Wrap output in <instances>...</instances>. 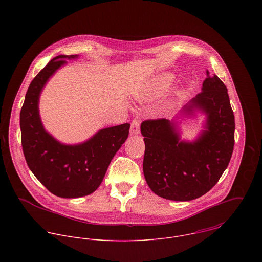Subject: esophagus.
I'll list each match as a JSON object with an SVG mask.
<instances>
[{
  "mask_svg": "<svg viewBox=\"0 0 262 262\" xmlns=\"http://www.w3.org/2000/svg\"><path fill=\"white\" fill-rule=\"evenodd\" d=\"M140 123L138 120H133L131 123V128H130V134L131 135H137L140 132Z\"/></svg>",
  "mask_w": 262,
  "mask_h": 262,
  "instance_id": "1",
  "label": "esophagus"
}]
</instances>
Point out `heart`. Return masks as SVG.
I'll list each match as a JSON object with an SVG mask.
<instances>
[{
    "mask_svg": "<svg viewBox=\"0 0 262 262\" xmlns=\"http://www.w3.org/2000/svg\"><path fill=\"white\" fill-rule=\"evenodd\" d=\"M173 80L174 75L171 73L159 74L154 76L145 86L139 89L135 94V98L140 102L156 99L169 90Z\"/></svg>",
    "mask_w": 262,
    "mask_h": 262,
    "instance_id": "obj_1",
    "label": "heart"
}]
</instances>
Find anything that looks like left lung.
I'll return each mask as SVG.
<instances>
[{
  "label": "left lung",
  "mask_w": 262,
  "mask_h": 262,
  "mask_svg": "<svg viewBox=\"0 0 262 262\" xmlns=\"http://www.w3.org/2000/svg\"><path fill=\"white\" fill-rule=\"evenodd\" d=\"M206 116L204 130L193 142L182 141L177 120ZM145 153L143 172L150 189L171 201H191L208 192L227 168L234 148L235 119L224 82L207 77L202 92L171 120H146L141 123Z\"/></svg>",
  "instance_id": "obj_1"
}]
</instances>
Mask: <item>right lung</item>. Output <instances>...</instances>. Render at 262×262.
Wrapping results in <instances>:
<instances>
[{"mask_svg": "<svg viewBox=\"0 0 262 262\" xmlns=\"http://www.w3.org/2000/svg\"><path fill=\"white\" fill-rule=\"evenodd\" d=\"M78 55H58L31 81L20 112L21 142L26 162L38 181L53 194L74 199L91 194L102 184L108 166L129 135L125 123L99 130L79 144H63L43 127L39 98L49 78L66 59Z\"/></svg>", "mask_w": 262, "mask_h": 262, "instance_id": "obj_1", "label": "right lung"}]
</instances>
